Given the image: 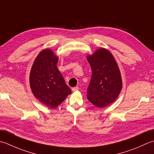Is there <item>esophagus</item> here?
Segmentation results:
<instances>
[{
    "label": "esophagus",
    "mask_w": 154,
    "mask_h": 154,
    "mask_svg": "<svg viewBox=\"0 0 154 154\" xmlns=\"http://www.w3.org/2000/svg\"><path fill=\"white\" fill-rule=\"evenodd\" d=\"M78 89H79V87L76 86V87L72 88V90L73 92H76V91H77Z\"/></svg>",
    "instance_id": "esophagus-1"
}]
</instances>
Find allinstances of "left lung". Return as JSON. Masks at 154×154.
<instances>
[{"label":"left lung","instance_id":"left-lung-1","mask_svg":"<svg viewBox=\"0 0 154 154\" xmlns=\"http://www.w3.org/2000/svg\"><path fill=\"white\" fill-rule=\"evenodd\" d=\"M87 60L92 68V77L87 90V98L100 108L114 102L122 88L121 74L114 56L108 50L100 48Z\"/></svg>","mask_w":154,"mask_h":154}]
</instances>
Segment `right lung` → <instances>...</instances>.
<instances>
[{
    "label": "right lung",
    "instance_id": "add662e5",
    "mask_svg": "<svg viewBox=\"0 0 154 154\" xmlns=\"http://www.w3.org/2000/svg\"><path fill=\"white\" fill-rule=\"evenodd\" d=\"M58 60L54 52L45 49L37 56L30 70L31 90L49 108L57 107L72 93L56 66Z\"/></svg>",
    "mask_w": 154,
    "mask_h": 154
}]
</instances>
